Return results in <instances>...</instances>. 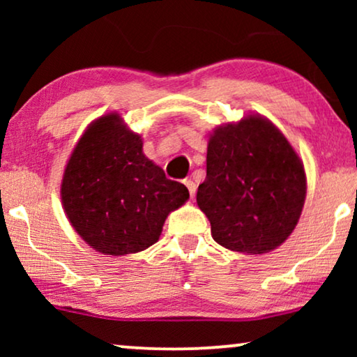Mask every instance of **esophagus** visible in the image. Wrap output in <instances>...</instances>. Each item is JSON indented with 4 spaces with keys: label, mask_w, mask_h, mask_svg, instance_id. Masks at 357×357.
<instances>
[{
    "label": "esophagus",
    "mask_w": 357,
    "mask_h": 357,
    "mask_svg": "<svg viewBox=\"0 0 357 357\" xmlns=\"http://www.w3.org/2000/svg\"><path fill=\"white\" fill-rule=\"evenodd\" d=\"M185 185H187L190 195H192V197H193L195 192H197V185H195L193 180H185Z\"/></svg>",
    "instance_id": "obj_1"
}]
</instances>
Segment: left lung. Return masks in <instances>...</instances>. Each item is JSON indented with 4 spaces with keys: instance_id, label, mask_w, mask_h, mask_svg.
<instances>
[{
    "instance_id": "1",
    "label": "left lung",
    "mask_w": 357,
    "mask_h": 357,
    "mask_svg": "<svg viewBox=\"0 0 357 357\" xmlns=\"http://www.w3.org/2000/svg\"><path fill=\"white\" fill-rule=\"evenodd\" d=\"M305 193L304 164L265 116L247 115L209 136L197 203L219 245L250 255L275 250L294 231Z\"/></svg>"
}]
</instances>
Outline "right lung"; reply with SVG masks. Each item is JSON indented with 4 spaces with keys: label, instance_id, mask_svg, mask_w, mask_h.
<instances>
[{
    "label": "right lung",
    "instance_id": "right-lung-1",
    "mask_svg": "<svg viewBox=\"0 0 357 357\" xmlns=\"http://www.w3.org/2000/svg\"><path fill=\"white\" fill-rule=\"evenodd\" d=\"M190 197L143 153V139L107 114L87 126L61 180V203L82 241L104 255L138 253Z\"/></svg>",
    "mask_w": 357,
    "mask_h": 357
}]
</instances>
